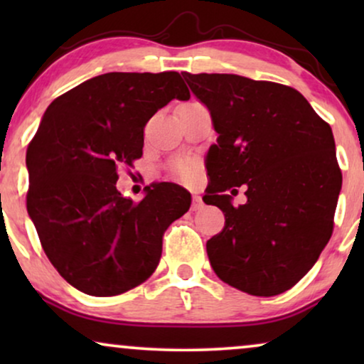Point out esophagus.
<instances>
[{"label": "esophagus", "instance_id": "34e87169", "mask_svg": "<svg viewBox=\"0 0 364 364\" xmlns=\"http://www.w3.org/2000/svg\"><path fill=\"white\" fill-rule=\"evenodd\" d=\"M203 207V202H202V197L198 196L197 192H193V202H192V210H200Z\"/></svg>", "mask_w": 364, "mask_h": 364}]
</instances>
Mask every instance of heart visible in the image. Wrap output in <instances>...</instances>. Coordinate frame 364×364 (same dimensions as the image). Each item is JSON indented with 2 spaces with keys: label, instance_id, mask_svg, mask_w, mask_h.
<instances>
[{
  "label": "heart",
  "instance_id": "b5f03b06",
  "mask_svg": "<svg viewBox=\"0 0 364 364\" xmlns=\"http://www.w3.org/2000/svg\"><path fill=\"white\" fill-rule=\"evenodd\" d=\"M177 167H178V171H181L182 173H191V171H192L191 164H188V162H178Z\"/></svg>",
  "mask_w": 364,
  "mask_h": 364
}]
</instances>
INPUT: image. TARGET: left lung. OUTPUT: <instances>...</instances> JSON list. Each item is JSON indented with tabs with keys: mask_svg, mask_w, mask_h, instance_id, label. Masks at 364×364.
I'll return each mask as SVG.
<instances>
[{
	"mask_svg": "<svg viewBox=\"0 0 364 364\" xmlns=\"http://www.w3.org/2000/svg\"><path fill=\"white\" fill-rule=\"evenodd\" d=\"M218 134L203 202L225 227L207 242L222 282L255 296L290 290L333 232L341 191L331 127L296 89L237 74H182ZM237 186L247 202L233 208Z\"/></svg>",
	"mask_w": 364,
	"mask_h": 364,
	"instance_id": "obj_1",
	"label": "left lung"
}]
</instances>
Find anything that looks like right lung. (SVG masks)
Returning a JSON list of instances; mask_svg holds the SVG:
<instances>
[{
  "label": "right lung",
  "mask_w": 364,
  "mask_h": 364,
  "mask_svg": "<svg viewBox=\"0 0 364 364\" xmlns=\"http://www.w3.org/2000/svg\"><path fill=\"white\" fill-rule=\"evenodd\" d=\"M172 99H191L178 73L101 74L54 99L29 144V218L53 267L86 295L147 280L164 232L191 207L177 183L147 186L137 203L116 188L117 168L142 156L147 121Z\"/></svg>",
  "instance_id": "1"
}]
</instances>
